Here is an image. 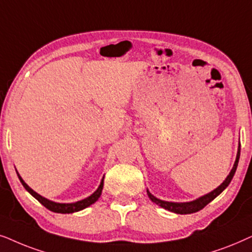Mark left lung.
Here are the masks:
<instances>
[{
  "label": "left lung",
  "mask_w": 252,
  "mask_h": 252,
  "mask_svg": "<svg viewBox=\"0 0 252 252\" xmlns=\"http://www.w3.org/2000/svg\"><path fill=\"white\" fill-rule=\"evenodd\" d=\"M240 152H241V145H239V151H237L236 160H235V163H234L233 169L230 170L229 175L227 176V179L223 181L222 184L218 187L216 190L211 191L210 193H207V194H205V196L200 197V198H198V199L193 200V202H189V203L165 202V200L158 199L157 197H154L153 194L150 192V191H147V194H149L150 199L152 200L153 203H156L157 205L161 206L162 209L170 211V212H174V213H177V214H190V213L198 212V211L204 209V207H205L210 202H212V200L216 198L217 196H219V194L222 192V191L228 187V184L230 183V181H231V179H233L234 174H235V172H236L237 163H239V159H240Z\"/></svg>",
  "instance_id": "obj_1"
}]
</instances>
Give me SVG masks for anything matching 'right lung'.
I'll return each instance as SVG.
<instances>
[{"mask_svg":"<svg viewBox=\"0 0 252 252\" xmlns=\"http://www.w3.org/2000/svg\"><path fill=\"white\" fill-rule=\"evenodd\" d=\"M17 175H18L19 180H21V182L23 186L26 190L29 191L30 193L32 194L33 197L36 200H39L40 203L42 204L43 206L46 207V209H48L49 211H53V212H56V213H73V212H78L80 210H84L86 209L87 206L92 205L93 203H95L96 200L99 199L100 194H101V191H102V188H103V179L101 180V183H100V186L96 191L93 194H91L90 197H87V198L83 199V200H79V202H76V203H70V204H60V203H55V202H52V200H48L46 198H43L42 196H40L35 192V191H33L31 188H30L28 184H26L24 181L21 176H19V174L17 173Z\"/></svg>","mask_w":252,"mask_h":252,"instance_id":"obj_1","label":"right lung"}]
</instances>
